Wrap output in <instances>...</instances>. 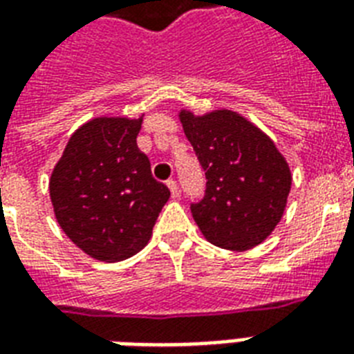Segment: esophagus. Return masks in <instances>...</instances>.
<instances>
[{
  "label": "esophagus",
  "instance_id": "34e87169",
  "mask_svg": "<svg viewBox=\"0 0 354 354\" xmlns=\"http://www.w3.org/2000/svg\"><path fill=\"white\" fill-rule=\"evenodd\" d=\"M167 185H169V189H171L172 198H178V196H180V189H178L176 180H169V182H167Z\"/></svg>",
  "mask_w": 354,
  "mask_h": 354
}]
</instances>
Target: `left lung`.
<instances>
[{
    "label": "left lung",
    "mask_w": 354,
    "mask_h": 354,
    "mask_svg": "<svg viewBox=\"0 0 354 354\" xmlns=\"http://www.w3.org/2000/svg\"><path fill=\"white\" fill-rule=\"evenodd\" d=\"M185 138L205 171V196L191 205L202 235L244 252L266 241L283 218L292 172L275 143L239 112H178Z\"/></svg>",
    "instance_id": "8db88e82"
}]
</instances>
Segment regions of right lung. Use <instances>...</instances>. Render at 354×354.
Instances as JSON below:
<instances>
[{
  "label": "right lung",
  "instance_id": "1",
  "mask_svg": "<svg viewBox=\"0 0 354 354\" xmlns=\"http://www.w3.org/2000/svg\"><path fill=\"white\" fill-rule=\"evenodd\" d=\"M143 115H101L80 124L49 178L58 226L97 261L118 263L143 250L171 196L138 149Z\"/></svg>",
  "mask_w": 354,
  "mask_h": 354
}]
</instances>
